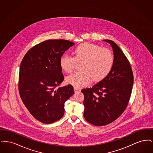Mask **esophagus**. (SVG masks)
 Returning a JSON list of instances; mask_svg holds the SVG:
<instances>
[{
	"label": "esophagus",
	"mask_w": 153,
	"mask_h": 153,
	"mask_svg": "<svg viewBox=\"0 0 153 153\" xmlns=\"http://www.w3.org/2000/svg\"><path fill=\"white\" fill-rule=\"evenodd\" d=\"M74 92H80V89H79V88H74Z\"/></svg>",
	"instance_id": "esophagus-1"
}]
</instances>
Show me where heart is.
Returning <instances> with one entry per match:
<instances>
[{
    "instance_id": "heart-1",
    "label": "heart",
    "mask_w": 153,
    "mask_h": 153,
    "mask_svg": "<svg viewBox=\"0 0 153 153\" xmlns=\"http://www.w3.org/2000/svg\"><path fill=\"white\" fill-rule=\"evenodd\" d=\"M74 57L65 54L59 59L61 68L66 73H70L76 62H82L80 69L66 77V82L74 87L87 86L93 80L99 82L105 78L111 72L114 64V56L109 49L89 43L77 45L73 51Z\"/></svg>"
}]
</instances>
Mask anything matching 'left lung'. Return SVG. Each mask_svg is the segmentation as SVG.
Returning a JSON list of instances; mask_svg holds the SVG:
<instances>
[{
	"label": "left lung",
	"mask_w": 153,
	"mask_h": 153,
	"mask_svg": "<svg viewBox=\"0 0 153 153\" xmlns=\"http://www.w3.org/2000/svg\"><path fill=\"white\" fill-rule=\"evenodd\" d=\"M114 51V64L108 75L92 88L81 90L84 95V117L89 123L102 126L113 122L127 108L134 76L126 56L114 42L105 39Z\"/></svg>",
	"instance_id": "left-lung-1"
}]
</instances>
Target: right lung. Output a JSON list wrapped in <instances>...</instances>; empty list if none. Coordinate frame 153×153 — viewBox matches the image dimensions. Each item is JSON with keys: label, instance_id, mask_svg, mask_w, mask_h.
<instances>
[{"label": "right lung", "instance_id": "add662e5", "mask_svg": "<svg viewBox=\"0 0 153 153\" xmlns=\"http://www.w3.org/2000/svg\"><path fill=\"white\" fill-rule=\"evenodd\" d=\"M74 44L64 39H49L26 53L21 63L18 89L22 102L31 115L50 124L64 114L65 102L74 94L72 85L60 84L64 77L59 59Z\"/></svg>", "mask_w": 153, "mask_h": 153}]
</instances>
